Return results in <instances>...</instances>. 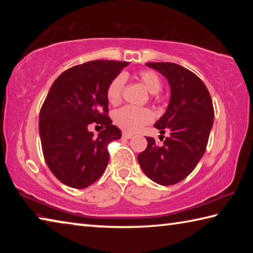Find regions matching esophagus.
<instances>
[{
	"instance_id": "esophagus-1",
	"label": "esophagus",
	"mask_w": 253,
	"mask_h": 253,
	"mask_svg": "<svg viewBox=\"0 0 253 253\" xmlns=\"http://www.w3.org/2000/svg\"><path fill=\"white\" fill-rule=\"evenodd\" d=\"M132 137V134H130V132H126V131H124L123 132V138H125V139H130Z\"/></svg>"
}]
</instances>
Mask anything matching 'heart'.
Segmentation results:
<instances>
[{
    "mask_svg": "<svg viewBox=\"0 0 253 253\" xmlns=\"http://www.w3.org/2000/svg\"><path fill=\"white\" fill-rule=\"evenodd\" d=\"M139 80L151 93L160 92L162 89V80L156 72L152 70H143L138 75ZM126 77L124 74L117 75L110 81L107 87V99L110 104L116 105L122 99L123 90L125 87ZM154 118L153 113L147 108H137L134 106H125L115 113V122L119 127L127 131H137L144 125L151 123Z\"/></svg>",
    "mask_w": 253,
    "mask_h": 253,
    "instance_id": "heart-1",
    "label": "heart"
}]
</instances>
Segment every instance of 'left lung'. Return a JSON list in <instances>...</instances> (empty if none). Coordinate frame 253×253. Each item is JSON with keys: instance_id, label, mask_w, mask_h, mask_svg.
<instances>
[{"instance_id": "left-lung-1", "label": "left lung", "mask_w": 253, "mask_h": 253, "mask_svg": "<svg viewBox=\"0 0 253 253\" xmlns=\"http://www.w3.org/2000/svg\"><path fill=\"white\" fill-rule=\"evenodd\" d=\"M146 66L161 72L169 84V107L154 125L169 136L162 146L146 137L147 147L137 160L152 181L173 185L187 177L204 155L214 121L212 99L203 81L186 68L172 62H148Z\"/></svg>"}]
</instances>
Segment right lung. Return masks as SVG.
<instances>
[{"mask_svg":"<svg viewBox=\"0 0 253 253\" xmlns=\"http://www.w3.org/2000/svg\"><path fill=\"white\" fill-rule=\"evenodd\" d=\"M126 61L95 60L62 72L51 85L40 110L39 132L46 165L60 182L85 188L105 172L107 145L122 137L108 117L107 87ZM105 127L97 137L90 123Z\"/></svg>","mask_w":253,"mask_h":253,"instance_id":"1","label":"right lung"}]
</instances>
